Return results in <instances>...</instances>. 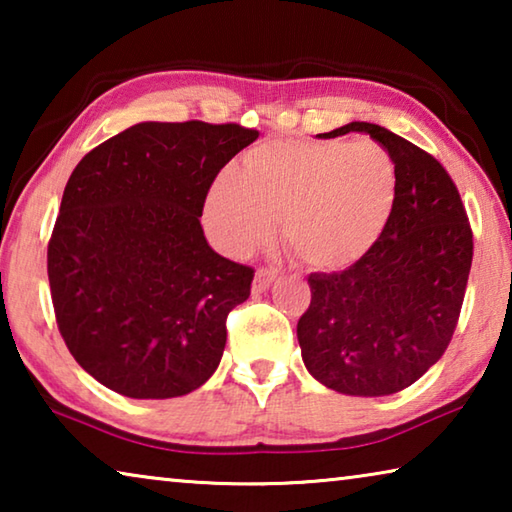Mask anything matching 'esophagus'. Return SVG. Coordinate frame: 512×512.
<instances>
[{
	"label": "esophagus",
	"instance_id": "1",
	"mask_svg": "<svg viewBox=\"0 0 512 512\" xmlns=\"http://www.w3.org/2000/svg\"><path fill=\"white\" fill-rule=\"evenodd\" d=\"M277 277V268H257L255 273V282H253V291L255 293H264L268 287H271V282Z\"/></svg>",
	"mask_w": 512,
	"mask_h": 512
}]
</instances>
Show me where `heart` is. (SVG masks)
<instances>
[{
  "label": "heart",
  "mask_w": 512,
  "mask_h": 512,
  "mask_svg": "<svg viewBox=\"0 0 512 512\" xmlns=\"http://www.w3.org/2000/svg\"><path fill=\"white\" fill-rule=\"evenodd\" d=\"M400 173L375 142H266L244 171L223 169L205 201V223L225 253L246 255L273 237L320 271L366 257L393 219Z\"/></svg>",
  "instance_id": "obj_1"
}]
</instances>
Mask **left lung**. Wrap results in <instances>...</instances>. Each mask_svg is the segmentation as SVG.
Listing matches in <instances>:
<instances>
[{
  "label": "left lung",
  "instance_id": "left-lung-1",
  "mask_svg": "<svg viewBox=\"0 0 512 512\" xmlns=\"http://www.w3.org/2000/svg\"><path fill=\"white\" fill-rule=\"evenodd\" d=\"M368 133L400 173L393 219L366 257L339 273H311L298 320L302 361L343 395L404 391L443 357L461 316L472 228L452 176L431 153L368 121L323 137Z\"/></svg>",
  "mask_w": 512,
  "mask_h": 512
}]
</instances>
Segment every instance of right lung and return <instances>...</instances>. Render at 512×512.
<instances>
[{"label": "right lung", "instance_id": "1", "mask_svg": "<svg viewBox=\"0 0 512 512\" xmlns=\"http://www.w3.org/2000/svg\"><path fill=\"white\" fill-rule=\"evenodd\" d=\"M259 137L205 121H144L92 149L69 176L47 246L67 350L110 391L167 400L212 377L225 320L255 271L207 246L219 171Z\"/></svg>", "mask_w": 512, "mask_h": 512}]
</instances>
